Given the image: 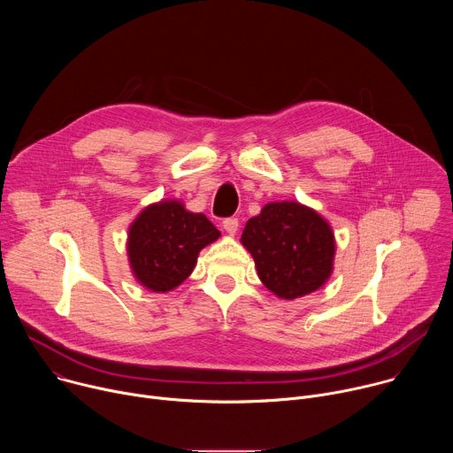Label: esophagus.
Segmentation results:
<instances>
[{"label": "esophagus", "mask_w": 453, "mask_h": 453, "mask_svg": "<svg viewBox=\"0 0 453 453\" xmlns=\"http://www.w3.org/2000/svg\"><path fill=\"white\" fill-rule=\"evenodd\" d=\"M222 227L226 229L227 234H236V231H238V220H236V219H226V220L222 222Z\"/></svg>", "instance_id": "obj_1"}]
</instances>
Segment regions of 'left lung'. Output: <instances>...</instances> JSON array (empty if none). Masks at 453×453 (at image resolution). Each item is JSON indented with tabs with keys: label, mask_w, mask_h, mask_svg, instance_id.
Returning <instances> with one entry per match:
<instances>
[{
	"label": "left lung",
	"mask_w": 453,
	"mask_h": 453,
	"mask_svg": "<svg viewBox=\"0 0 453 453\" xmlns=\"http://www.w3.org/2000/svg\"><path fill=\"white\" fill-rule=\"evenodd\" d=\"M240 242L252 256L257 278L280 299L304 297L334 274L332 224L297 201L267 203L247 220Z\"/></svg>",
	"instance_id": "8db88e82"
}]
</instances>
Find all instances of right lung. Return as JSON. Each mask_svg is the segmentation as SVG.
Returning <instances> with one entry per match:
<instances>
[{
	"label": "right lung",
	"mask_w": 453,
	"mask_h": 453,
	"mask_svg": "<svg viewBox=\"0 0 453 453\" xmlns=\"http://www.w3.org/2000/svg\"><path fill=\"white\" fill-rule=\"evenodd\" d=\"M219 238L220 231L204 213L188 211L179 199H161L128 226V267L143 288L166 294L193 273L201 250Z\"/></svg>",
	"instance_id": "obj_1"
}]
</instances>
